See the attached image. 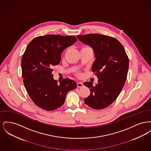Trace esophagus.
Wrapping results in <instances>:
<instances>
[{
	"instance_id": "34e87169",
	"label": "esophagus",
	"mask_w": 151,
	"mask_h": 151,
	"mask_svg": "<svg viewBox=\"0 0 151 151\" xmlns=\"http://www.w3.org/2000/svg\"><path fill=\"white\" fill-rule=\"evenodd\" d=\"M83 86H84V84H83V83L82 82H78L77 83V86L79 87V88L82 87Z\"/></svg>"
}]
</instances>
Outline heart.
<instances>
[{"label": "heart", "mask_w": 151, "mask_h": 151, "mask_svg": "<svg viewBox=\"0 0 151 151\" xmlns=\"http://www.w3.org/2000/svg\"><path fill=\"white\" fill-rule=\"evenodd\" d=\"M86 47H83V48H86Z\"/></svg>", "instance_id": "obj_1"}]
</instances>
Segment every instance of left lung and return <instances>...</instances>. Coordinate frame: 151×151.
<instances>
[{"instance_id": "left-lung-1", "label": "left lung", "mask_w": 151, "mask_h": 151, "mask_svg": "<svg viewBox=\"0 0 151 151\" xmlns=\"http://www.w3.org/2000/svg\"><path fill=\"white\" fill-rule=\"evenodd\" d=\"M77 38L93 49L96 59L92 71L98 78L95 86L90 81L84 83L91 91L84 102L94 109L106 108L116 100L124 85L129 67L127 55L115 38L100 34L80 35Z\"/></svg>"}]
</instances>
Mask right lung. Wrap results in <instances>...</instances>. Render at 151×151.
<instances>
[{"label": "right lung", "mask_w": 151, "mask_h": 151, "mask_svg": "<svg viewBox=\"0 0 151 151\" xmlns=\"http://www.w3.org/2000/svg\"><path fill=\"white\" fill-rule=\"evenodd\" d=\"M77 41L75 36L48 35L34 38L22 56V77L25 89L40 108L51 111L60 107L67 93L75 89L76 82L64 79L58 83L52 67L60 63L61 53Z\"/></svg>", "instance_id": "obj_1"}]
</instances>
